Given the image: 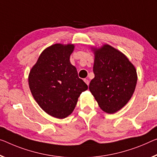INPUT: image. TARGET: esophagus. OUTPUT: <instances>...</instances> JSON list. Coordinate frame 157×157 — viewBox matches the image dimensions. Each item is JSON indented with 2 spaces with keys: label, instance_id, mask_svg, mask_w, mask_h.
Here are the masks:
<instances>
[{
  "label": "esophagus",
  "instance_id": "34e87169",
  "mask_svg": "<svg viewBox=\"0 0 157 157\" xmlns=\"http://www.w3.org/2000/svg\"><path fill=\"white\" fill-rule=\"evenodd\" d=\"M84 81H85V83L87 84V85H89V81L88 80V79H84Z\"/></svg>",
  "mask_w": 157,
  "mask_h": 157
}]
</instances>
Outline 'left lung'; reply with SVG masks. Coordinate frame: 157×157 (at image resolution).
<instances>
[{
    "label": "left lung",
    "instance_id": "obj_1",
    "mask_svg": "<svg viewBox=\"0 0 157 157\" xmlns=\"http://www.w3.org/2000/svg\"><path fill=\"white\" fill-rule=\"evenodd\" d=\"M93 50L95 77L89 90L101 109L114 114L131 98L137 80L136 69L126 55L109 45Z\"/></svg>",
    "mask_w": 157,
    "mask_h": 157
}]
</instances>
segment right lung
<instances>
[{
    "mask_svg": "<svg viewBox=\"0 0 157 157\" xmlns=\"http://www.w3.org/2000/svg\"><path fill=\"white\" fill-rule=\"evenodd\" d=\"M73 44L52 45L42 52L29 75V86L38 105L52 117L64 119L88 89L71 64Z\"/></svg>",
    "mask_w": 157,
    "mask_h": 157,
    "instance_id": "add662e5",
    "label": "right lung"
}]
</instances>
